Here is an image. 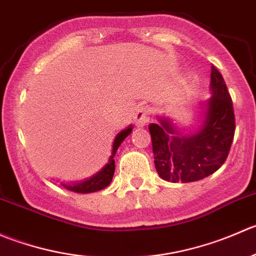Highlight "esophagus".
<instances>
[{
    "label": "esophagus",
    "mask_w": 256,
    "mask_h": 256,
    "mask_svg": "<svg viewBox=\"0 0 256 256\" xmlns=\"http://www.w3.org/2000/svg\"><path fill=\"white\" fill-rule=\"evenodd\" d=\"M149 120V110L146 107H139L134 113L133 122L136 127H144Z\"/></svg>",
    "instance_id": "esophagus-1"
}]
</instances>
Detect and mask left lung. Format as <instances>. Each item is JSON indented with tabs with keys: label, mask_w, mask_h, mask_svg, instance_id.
<instances>
[{
	"label": "left lung",
	"mask_w": 256,
	"mask_h": 256,
	"mask_svg": "<svg viewBox=\"0 0 256 256\" xmlns=\"http://www.w3.org/2000/svg\"><path fill=\"white\" fill-rule=\"evenodd\" d=\"M210 90L202 127L186 136L168 118L150 123L154 164L159 176L172 183L200 180L216 172L226 160L235 133L232 97L219 70L212 66Z\"/></svg>",
	"instance_id": "obj_1"
}]
</instances>
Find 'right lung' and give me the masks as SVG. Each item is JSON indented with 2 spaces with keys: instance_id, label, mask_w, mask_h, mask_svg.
I'll return each instance as SVG.
<instances>
[{
  "instance_id": "obj_1",
  "label": "right lung",
  "mask_w": 256,
  "mask_h": 256,
  "mask_svg": "<svg viewBox=\"0 0 256 256\" xmlns=\"http://www.w3.org/2000/svg\"><path fill=\"white\" fill-rule=\"evenodd\" d=\"M132 127H128L124 130L120 132V134H117L114 142H113V149H112V156H110V162H108L107 166L102 169L100 172H98L96 176H93L92 178L87 179V180L82 182V183H76L67 186V184H63V186H66L70 190L74 192V193H93V192H98L100 189H104L106 186H108L110 184L113 179V174H114L116 169V162H114V156L116 152H117L118 146L122 144V142L130 134Z\"/></svg>"
}]
</instances>
